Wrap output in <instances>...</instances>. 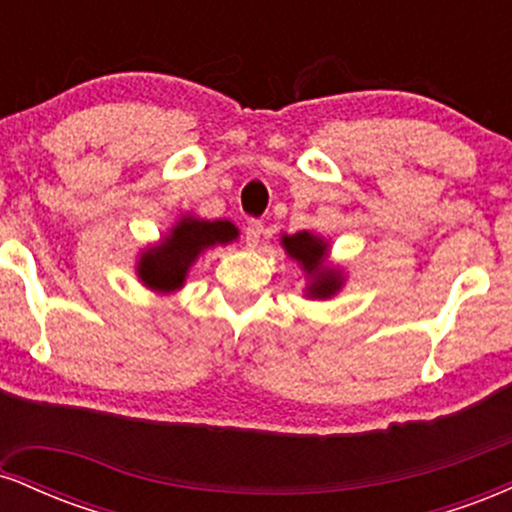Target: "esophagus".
I'll return each mask as SVG.
<instances>
[{
	"instance_id": "34e87169",
	"label": "esophagus",
	"mask_w": 512,
	"mask_h": 512,
	"mask_svg": "<svg viewBox=\"0 0 512 512\" xmlns=\"http://www.w3.org/2000/svg\"><path fill=\"white\" fill-rule=\"evenodd\" d=\"M262 233H264L262 223L260 221H250L248 226H245V245H248V248H257Z\"/></svg>"
}]
</instances>
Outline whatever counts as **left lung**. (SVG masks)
Wrapping results in <instances>:
<instances>
[{
  "instance_id": "obj_1",
  "label": "left lung",
  "mask_w": 512,
  "mask_h": 512,
  "mask_svg": "<svg viewBox=\"0 0 512 512\" xmlns=\"http://www.w3.org/2000/svg\"><path fill=\"white\" fill-rule=\"evenodd\" d=\"M279 243L305 274V298L327 301L344 289V267L330 262V240L317 236L313 231H298L293 236L281 233Z\"/></svg>"
}]
</instances>
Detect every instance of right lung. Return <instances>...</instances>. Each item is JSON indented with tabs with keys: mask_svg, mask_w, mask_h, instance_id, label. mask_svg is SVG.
Wrapping results in <instances>:
<instances>
[{
	"mask_svg": "<svg viewBox=\"0 0 512 512\" xmlns=\"http://www.w3.org/2000/svg\"><path fill=\"white\" fill-rule=\"evenodd\" d=\"M238 236L240 231L233 221L182 214L158 243L139 250L134 272L149 291L175 293L185 286L187 274L204 252L233 243Z\"/></svg>",
	"mask_w": 512,
	"mask_h": 512,
	"instance_id": "obj_1",
	"label": "right lung"
}]
</instances>
